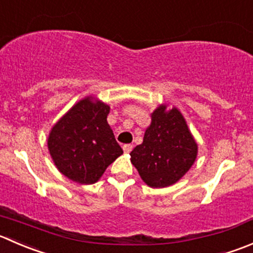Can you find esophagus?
<instances>
[{"label":"esophagus","instance_id":"1","mask_svg":"<svg viewBox=\"0 0 253 253\" xmlns=\"http://www.w3.org/2000/svg\"><path fill=\"white\" fill-rule=\"evenodd\" d=\"M122 148H124L125 153H129V152L132 151V148H133V147H132V144H124V147H122Z\"/></svg>","mask_w":253,"mask_h":253}]
</instances>
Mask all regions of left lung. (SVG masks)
Listing matches in <instances>:
<instances>
[{
  "label": "left lung",
  "instance_id": "1",
  "mask_svg": "<svg viewBox=\"0 0 253 253\" xmlns=\"http://www.w3.org/2000/svg\"><path fill=\"white\" fill-rule=\"evenodd\" d=\"M131 163L151 188H167L180 180L198 156V143L183 114L162 104L151 114L143 142L129 153Z\"/></svg>",
  "mask_w": 253,
  "mask_h": 253
}]
</instances>
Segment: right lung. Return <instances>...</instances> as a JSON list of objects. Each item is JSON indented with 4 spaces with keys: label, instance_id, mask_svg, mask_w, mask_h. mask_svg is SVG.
Masks as SVG:
<instances>
[{
    "label": "right lung",
    "instance_id": "1",
    "mask_svg": "<svg viewBox=\"0 0 253 253\" xmlns=\"http://www.w3.org/2000/svg\"><path fill=\"white\" fill-rule=\"evenodd\" d=\"M110 106L95 96L73 105L51 127L46 144L63 175L79 184H94L124 151L107 124Z\"/></svg>",
    "mask_w": 253,
    "mask_h": 253
}]
</instances>
